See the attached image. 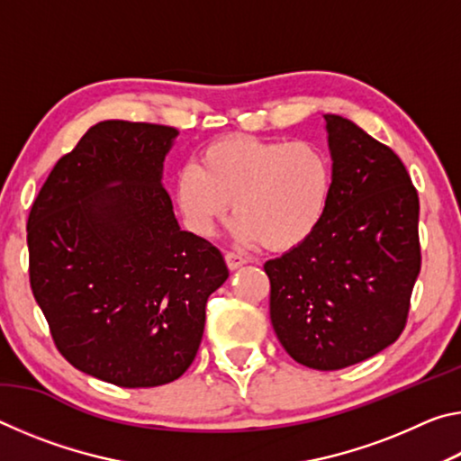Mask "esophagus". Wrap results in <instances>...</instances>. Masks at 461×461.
<instances>
[{
	"instance_id": "1",
	"label": "esophagus",
	"mask_w": 461,
	"mask_h": 461,
	"mask_svg": "<svg viewBox=\"0 0 461 461\" xmlns=\"http://www.w3.org/2000/svg\"><path fill=\"white\" fill-rule=\"evenodd\" d=\"M225 264H228L230 270H238L240 267H244L246 258H244V256H240V254L228 252V254H225Z\"/></svg>"
}]
</instances>
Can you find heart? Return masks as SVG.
<instances>
[{
	"mask_svg": "<svg viewBox=\"0 0 461 461\" xmlns=\"http://www.w3.org/2000/svg\"><path fill=\"white\" fill-rule=\"evenodd\" d=\"M333 173L309 142L230 136L209 144L183 168L175 199L189 228L212 236L233 207V238L286 252L313 236L331 199Z\"/></svg>",
	"mask_w": 461,
	"mask_h": 461,
	"instance_id": "1",
	"label": "heart"
}]
</instances>
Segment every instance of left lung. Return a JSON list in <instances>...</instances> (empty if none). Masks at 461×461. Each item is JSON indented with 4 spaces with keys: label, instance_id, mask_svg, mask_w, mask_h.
Returning <instances> with one entry per match:
<instances>
[{
    "label": "left lung",
    "instance_id": "obj_1",
    "mask_svg": "<svg viewBox=\"0 0 461 461\" xmlns=\"http://www.w3.org/2000/svg\"><path fill=\"white\" fill-rule=\"evenodd\" d=\"M333 189L313 236L268 260L270 321L307 368L341 370L399 339L420 270L419 197L388 146L325 113Z\"/></svg>",
    "mask_w": 461,
    "mask_h": 461
}]
</instances>
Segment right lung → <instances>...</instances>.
I'll return each instance as SVG.
<instances>
[{
    "label": "right lung",
    "mask_w": 461,
    "mask_h": 461,
    "mask_svg": "<svg viewBox=\"0 0 461 461\" xmlns=\"http://www.w3.org/2000/svg\"><path fill=\"white\" fill-rule=\"evenodd\" d=\"M178 130L105 120L46 178L28 217L30 285L59 352L123 388L173 382L197 356L230 272L181 230L162 186Z\"/></svg>",
    "instance_id": "obj_1"
}]
</instances>
